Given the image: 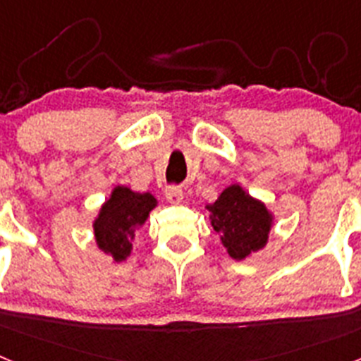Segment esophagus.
Masks as SVG:
<instances>
[{
  "label": "esophagus",
  "mask_w": 361,
  "mask_h": 361,
  "mask_svg": "<svg viewBox=\"0 0 361 361\" xmlns=\"http://www.w3.org/2000/svg\"><path fill=\"white\" fill-rule=\"evenodd\" d=\"M166 199L170 200L171 204H178L183 202L184 199V193H183V188L180 186H168L164 191Z\"/></svg>",
  "instance_id": "34e87169"
}]
</instances>
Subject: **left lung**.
Segmentation results:
<instances>
[{
  "label": "left lung",
  "instance_id": "left-lung-1",
  "mask_svg": "<svg viewBox=\"0 0 361 361\" xmlns=\"http://www.w3.org/2000/svg\"><path fill=\"white\" fill-rule=\"evenodd\" d=\"M206 208L212 213L213 229L235 260H244L267 244L273 215L266 204L253 199L238 184L226 188L219 199Z\"/></svg>",
  "mask_w": 361,
  "mask_h": 361
}]
</instances>
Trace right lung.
<instances>
[{
    "mask_svg": "<svg viewBox=\"0 0 361 361\" xmlns=\"http://www.w3.org/2000/svg\"><path fill=\"white\" fill-rule=\"evenodd\" d=\"M157 206L152 193H137L126 186H116L110 199L101 206L94 220V235L99 250L111 255L116 262L132 253V240L149 212Z\"/></svg>",
    "mask_w": 361,
    "mask_h": 361,
    "instance_id": "obj_1",
    "label": "right lung"
}]
</instances>
